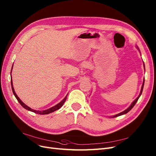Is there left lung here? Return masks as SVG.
Here are the masks:
<instances>
[{
	"label": "left lung",
	"mask_w": 156,
	"mask_h": 156,
	"mask_svg": "<svg viewBox=\"0 0 156 156\" xmlns=\"http://www.w3.org/2000/svg\"><path fill=\"white\" fill-rule=\"evenodd\" d=\"M144 67H145V65H144ZM144 83H145V79H144V80H143V84H142V86H141V91H140V93L139 96L136 98V100H134V102L131 104V105H130V106H129L127 109H126L125 111H123V112H122V113H119V114H118V115H116L113 116V118H115V117H117V116H121V115H124V114H126V113H128V112H129V111H130V110L132 109V108L134 106V105L136 104V103L137 102V101H138V100L139 99L140 97V96H141V95L142 91H143V86H144Z\"/></svg>",
	"instance_id": "1"
}]
</instances>
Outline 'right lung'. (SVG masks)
I'll list each match as a JSON object with an SVG mask.
<instances>
[{
	"label": "right lung",
	"instance_id": "obj_1",
	"mask_svg": "<svg viewBox=\"0 0 156 156\" xmlns=\"http://www.w3.org/2000/svg\"><path fill=\"white\" fill-rule=\"evenodd\" d=\"M12 68H13V67H12ZM11 70H12V69H11ZM11 88H12V90H13V94H14V95L15 96L16 98L17 99V101H18V102H19V103L20 104V105H22V106L23 108H25V109L28 110V111L34 112V113H37V114H39V115H47V114H49V113H52V112H54V111H57L58 109H60V108H61L62 106H63V104L65 102L66 100V98H67V95H68V94H67V95L64 98V99L63 100V101H62L61 102H59V104H58L57 105H54V106L52 107V108H51L50 109H48L44 110V111H36V110H34V109H33L30 108L29 107H28L27 105H26L23 102H22V101L19 98V97H18L17 96V95L16 94V93H15V90H14V88H13V82H12V79H11Z\"/></svg>",
	"mask_w": 156,
	"mask_h": 156
}]
</instances>
